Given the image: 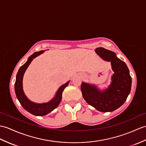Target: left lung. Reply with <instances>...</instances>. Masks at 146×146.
Instances as JSON below:
<instances>
[{
  "label": "left lung",
  "mask_w": 146,
  "mask_h": 146,
  "mask_svg": "<svg viewBox=\"0 0 146 146\" xmlns=\"http://www.w3.org/2000/svg\"><path fill=\"white\" fill-rule=\"evenodd\" d=\"M95 52L101 58L110 62L114 74L108 88L101 91L92 84L83 82L81 90L86 102L101 112H111L124 104L130 93L132 79L129 70L123 61L110 50L99 47Z\"/></svg>",
  "instance_id": "left-lung-1"
}]
</instances>
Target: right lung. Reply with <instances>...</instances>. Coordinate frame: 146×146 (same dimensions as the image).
Returning a JSON list of instances; mask_svg holds the SVG:
<instances>
[{
    "mask_svg": "<svg viewBox=\"0 0 146 146\" xmlns=\"http://www.w3.org/2000/svg\"><path fill=\"white\" fill-rule=\"evenodd\" d=\"M45 51L42 50L40 51V52H35L31 56H29L27 62L24 65L20 66L19 68L17 74L15 83V92L16 96L19 101L20 104L22 105V107L25 110L29 112L30 113L35 115V116H45V115L50 113L51 111H52L53 110H55L58 106L61 100H62V93L64 89L68 86L70 82V81H68L67 83L61 86L60 88L58 90L55 97L48 103H44L42 104L35 103L29 100L27 98L23 90L22 81L23 74H24L25 72L30 63L32 62V61L37 56L43 53Z\"/></svg>",
    "mask_w": 146,
    "mask_h": 146,
    "instance_id": "obj_1",
    "label": "right lung"
}]
</instances>
